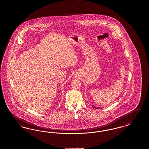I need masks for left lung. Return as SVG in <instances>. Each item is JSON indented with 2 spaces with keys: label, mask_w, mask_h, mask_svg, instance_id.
I'll list each match as a JSON object with an SVG mask.
<instances>
[{
  "label": "left lung",
  "mask_w": 149,
  "mask_h": 149,
  "mask_svg": "<svg viewBox=\"0 0 149 149\" xmlns=\"http://www.w3.org/2000/svg\"><path fill=\"white\" fill-rule=\"evenodd\" d=\"M94 108H95V109H97V108H97V107H94Z\"/></svg>",
  "instance_id": "obj_1"
}]
</instances>
